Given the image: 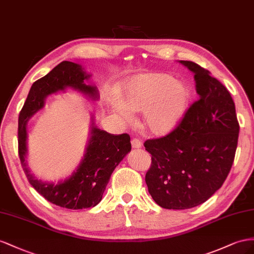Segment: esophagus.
Listing matches in <instances>:
<instances>
[{
    "label": "esophagus",
    "mask_w": 254,
    "mask_h": 254,
    "mask_svg": "<svg viewBox=\"0 0 254 254\" xmlns=\"http://www.w3.org/2000/svg\"><path fill=\"white\" fill-rule=\"evenodd\" d=\"M142 146V142L138 138H133L132 139V147L134 149H139Z\"/></svg>",
    "instance_id": "1"
}]
</instances>
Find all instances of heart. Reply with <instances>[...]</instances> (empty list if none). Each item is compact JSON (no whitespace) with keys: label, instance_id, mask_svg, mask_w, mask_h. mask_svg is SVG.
I'll return each mask as SVG.
<instances>
[{"label":"heart","instance_id":"1","mask_svg":"<svg viewBox=\"0 0 254 254\" xmlns=\"http://www.w3.org/2000/svg\"><path fill=\"white\" fill-rule=\"evenodd\" d=\"M190 97V87L171 75L146 73L126 84L119 95V102L129 112H142L144 127L152 134L162 136L179 126Z\"/></svg>","mask_w":254,"mask_h":254}]
</instances>
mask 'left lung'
I'll use <instances>...</instances> for the list:
<instances>
[{"instance_id": "obj_1", "label": "left lung", "mask_w": 254, "mask_h": 254, "mask_svg": "<svg viewBox=\"0 0 254 254\" xmlns=\"http://www.w3.org/2000/svg\"><path fill=\"white\" fill-rule=\"evenodd\" d=\"M180 63L193 72L199 100L172 132L143 143L152 156L148 190L168 209L200 205L219 190L233 165L240 133L229 90L198 64Z\"/></svg>"}]
</instances>
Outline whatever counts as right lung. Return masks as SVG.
<instances>
[{
	"instance_id": "obj_1",
	"label": "right lung",
	"mask_w": 254,
	"mask_h": 254,
	"mask_svg": "<svg viewBox=\"0 0 254 254\" xmlns=\"http://www.w3.org/2000/svg\"><path fill=\"white\" fill-rule=\"evenodd\" d=\"M89 77L90 74H87L79 64L62 62L32 85L19 116V157L28 182L51 203L69 209L93 207L102 200L113 171L131 151V138L127 134L107 133L93 126L92 122L90 138L81 164L68 179L55 184L38 180L27 168L25 161L27 154L26 123L43 107L48 96L64 91L66 88H72L85 96L98 99L97 87L85 84Z\"/></svg>"
}]
</instances>
